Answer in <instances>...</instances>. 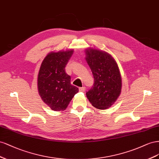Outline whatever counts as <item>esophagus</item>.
Returning a JSON list of instances; mask_svg holds the SVG:
<instances>
[{"label":"esophagus","mask_w":159,"mask_h":159,"mask_svg":"<svg viewBox=\"0 0 159 159\" xmlns=\"http://www.w3.org/2000/svg\"><path fill=\"white\" fill-rule=\"evenodd\" d=\"M85 90V87H80L79 88V91L80 92H84Z\"/></svg>","instance_id":"esophagus-1"}]
</instances>
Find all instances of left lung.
I'll list each match as a JSON object with an SVG mask.
<instances>
[{"instance_id": "left-lung-1", "label": "left lung", "mask_w": 159, "mask_h": 159, "mask_svg": "<svg viewBox=\"0 0 159 159\" xmlns=\"http://www.w3.org/2000/svg\"><path fill=\"white\" fill-rule=\"evenodd\" d=\"M85 54L94 79L93 87L86 95L94 107L107 109L115 102L121 92L119 68L115 58L105 51L88 48Z\"/></svg>"}]
</instances>
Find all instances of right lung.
Masks as SVG:
<instances>
[{"mask_svg": "<svg viewBox=\"0 0 159 159\" xmlns=\"http://www.w3.org/2000/svg\"><path fill=\"white\" fill-rule=\"evenodd\" d=\"M73 52L71 49L50 52L40 65L37 79L39 93L52 111L65 110L79 92V89L70 84V76L65 69Z\"/></svg>", "mask_w": 159, "mask_h": 159, "instance_id": "add662e5", "label": "right lung"}]
</instances>
